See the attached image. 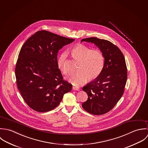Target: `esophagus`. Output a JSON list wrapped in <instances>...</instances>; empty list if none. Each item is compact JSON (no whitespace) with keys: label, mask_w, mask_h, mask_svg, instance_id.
Returning <instances> with one entry per match:
<instances>
[{"label":"esophagus","mask_w":148,"mask_h":148,"mask_svg":"<svg viewBox=\"0 0 148 148\" xmlns=\"http://www.w3.org/2000/svg\"><path fill=\"white\" fill-rule=\"evenodd\" d=\"M73 89L74 90H77V91H79V88H77V87H75V86H73Z\"/></svg>","instance_id":"obj_1"}]
</instances>
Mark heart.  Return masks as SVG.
Wrapping results in <instances>:
<instances>
[{"instance_id":"obj_1","label":"heart","mask_w":148,"mask_h":148,"mask_svg":"<svg viewBox=\"0 0 148 148\" xmlns=\"http://www.w3.org/2000/svg\"><path fill=\"white\" fill-rule=\"evenodd\" d=\"M74 59L79 62L77 71L69 77V81L75 86L84 84L86 81L95 79L101 73L104 65V56L98 49H91L88 47L78 45L71 50ZM58 66L64 75L69 74L68 67V54L62 53L58 59Z\"/></svg>"}]
</instances>
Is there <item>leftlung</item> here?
I'll return each mask as SVG.
<instances>
[{"mask_svg":"<svg viewBox=\"0 0 148 148\" xmlns=\"http://www.w3.org/2000/svg\"><path fill=\"white\" fill-rule=\"evenodd\" d=\"M83 41L98 46L105 62L99 76L82 88L88 98L82 106L90 114H104L115 106L123 94L127 77L125 57L118 47L109 40L91 37L82 39Z\"/></svg>","mask_w":148,"mask_h":148,"instance_id":"1","label":"left lung"}]
</instances>
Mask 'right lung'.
Instances as JSON below:
<instances>
[{"label": "right lung", "mask_w": 148, "mask_h": 148, "mask_svg": "<svg viewBox=\"0 0 148 148\" xmlns=\"http://www.w3.org/2000/svg\"><path fill=\"white\" fill-rule=\"evenodd\" d=\"M74 40L46 30L36 32L25 42L15 66L16 84L24 101L35 111L46 112L59 105L72 89L57 64V54Z\"/></svg>", "instance_id": "right-lung-1"}]
</instances>
